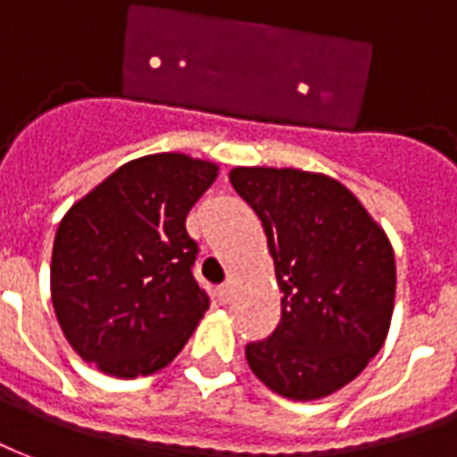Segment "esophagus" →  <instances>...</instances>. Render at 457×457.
<instances>
[{
  "instance_id": "34e87169",
  "label": "esophagus",
  "mask_w": 457,
  "mask_h": 457,
  "mask_svg": "<svg viewBox=\"0 0 457 457\" xmlns=\"http://www.w3.org/2000/svg\"><path fill=\"white\" fill-rule=\"evenodd\" d=\"M231 297H233V287L228 285V282H226V285H221V287H219V299H221V304H228V302H231Z\"/></svg>"
}]
</instances>
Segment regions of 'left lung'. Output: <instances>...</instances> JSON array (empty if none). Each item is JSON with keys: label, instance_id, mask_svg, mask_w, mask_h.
Wrapping results in <instances>:
<instances>
[{"label": "left lung", "instance_id": "1", "mask_svg": "<svg viewBox=\"0 0 457 457\" xmlns=\"http://www.w3.org/2000/svg\"><path fill=\"white\" fill-rule=\"evenodd\" d=\"M233 189L262 221L282 319L245 361L295 402L334 395L387 338L397 268L382 226L334 178L295 168H233Z\"/></svg>", "mask_w": 457, "mask_h": 457}]
</instances>
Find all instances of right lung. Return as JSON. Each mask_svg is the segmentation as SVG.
I'll return each mask as SVG.
<instances>
[{
    "label": "right lung",
    "instance_id": "add662e5",
    "mask_svg": "<svg viewBox=\"0 0 457 457\" xmlns=\"http://www.w3.org/2000/svg\"><path fill=\"white\" fill-rule=\"evenodd\" d=\"M219 165L185 153L131 160L70 206L53 241L51 297L82 361L112 378L175 361L209 297L185 221Z\"/></svg>",
    "mask_w": 457,
    "mask_h": 457
}]
</instances>
